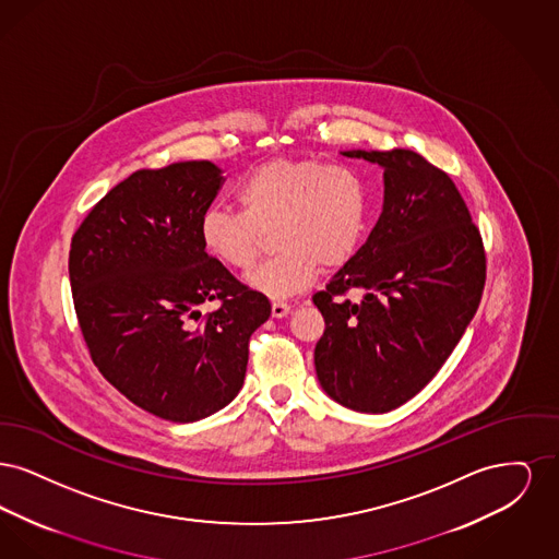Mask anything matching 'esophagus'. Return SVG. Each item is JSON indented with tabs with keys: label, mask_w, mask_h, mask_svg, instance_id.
Returning a JSON list of instances; mask_svg holds the SVG:
<instances>
[{
	"label": "esophagus",
	"mask_w": 559,
	"mask_h": 559,
	"mask_svg": "<svg viewBox=\"0 0 559 559\" xmlns=\"http://www.w3.org/2000/svg\"><path fill=\"white\" fill-rule=\"evenodd\" d=\"M292 312V306L287 301H274L272 304V317L274 319H285Z\"/></svg>",
	"instance_id": "esophagus-1"
}]
</instances>
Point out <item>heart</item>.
<instances>
[{
    "mask_svg": "<svg viewBox=\"0 0 559 559\" xmlns=\"http://www.w3.org/2000/svg\"><path fill=\"white\" fill-rule=\"evenodd\" d=\"M240 212L205 210L199 237L224 266H253L274 233L281 251L247 274L253 292L292 297L312 285L319 267L347 264L367 230L369 194L346 165L310 157H278L255 167L239 188Z\"/></svg>",
    "mask_w": 559,
    "mask_h": 559,
    "instance_id": "b5f03b06",
    "label": "heart"
}]
</instances>
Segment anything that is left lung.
Listing matches in <instances>:
<instances>
[{
	"instance_id": "8db88e82",
	"label": "left lung",
	"mask_w": 559,
	"mask_h": 559,
	"mask_svg": "<svg viewBox=\"0 0 559 559\" xmlns=\"http://www.w3.org/2000/svg\"><path fill=\"white\" fill-rule=\"evenodd\" d=\"M383 167V212L367 242L312 301L322 390L358 413H388L442 369L478 310L486 253L451 176L419 153L346 151ZM360 292L358 300L348 293Z\"/></svg>"
}]
</instances>
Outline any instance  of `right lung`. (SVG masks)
Instances as JSON below:
<instances>
[{
    "instance_id": "right-lung-1",
    "label": "right lung",
    "mask_w": 559,
    "mask_h": 559,
    "mask_svg": "<svg viewBox=\"0 0 559 559\" xmlns=\"http://www.w3.org/2000/svg\"><path fill=\"white\" fill-rule=\"evenodd\" d=\"M222 185L212 160L138 169L71 240L73 304L94 365L135 406L174 424L235 400L249 337L272 310L201 245L199 219ZM210 300L221 306L203 318Z\"/></svg>"
}]
</instances>
